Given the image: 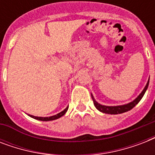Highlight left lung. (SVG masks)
Returning a JSON list of instances; mask_svg holds the SVG:
<instances>
[{
	"label": "left lung",
	"instance_id": "obj_1",
	"mask_svg": "<svg viewBox=\"0 0 155 155\" xmlns=\"http://www.w3.org/2000/svg\"><path fill=\"white\" fill-rule=\"evenodd\" d=\"M148 85H149V81L147 82L146 87L143 89V91L142 92V93L138 96V97L136 98V99L134 101L130 102V103L127 104H124V105H119V106H105V105H101L100 104L97 103L96 101H95L94 97H92V101H93V103H94L95 107L98 109L99 111L102 112L104 113H108V114H119V113H123L127 112V111L132 109L134 107L136 104H137L138 102L141 101L143 96H144L145 92L147 91V87H148Z\"/></svg>",
	"mask_w": 155,
	"mask_h": 155
}]
</instances>
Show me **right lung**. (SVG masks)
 Returning <instances> with one entry per match:
<instances>
[{
  "instance_id": "right-lung-1",
  "label": "right lung",
  "mask_w": 155,
  "mask_h": 155,
  "mask_svg": "<svg viewBox=\"0 0 155 155\" xmlns=\"http://www.w3.org/2000/svg\"><path fill=\"white\" fill-rule=\"evenodd\" d=\"M68 107L64 109L63 111H62L61 113H58V114H56L54 116H52V117H35V116H32V115H29L30 117H31L35 118V119H37V120H43V121H48V120H55V119H58V118L61 117L62 116H63L64 114L66 113V112L68 111Z\"/></svg>"
}]
</instances>
